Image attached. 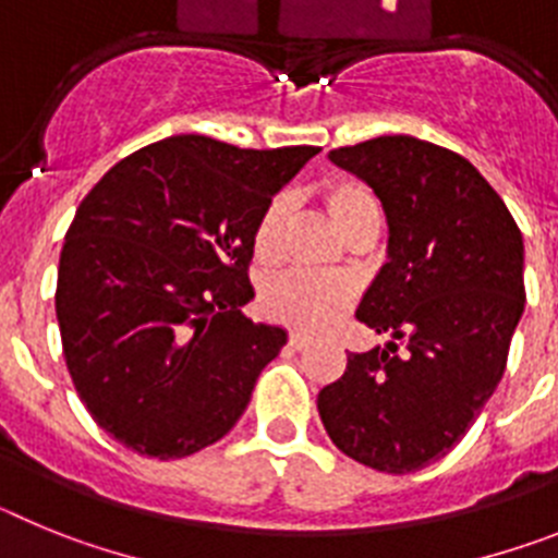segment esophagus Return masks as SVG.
Masks as SVG:
<instances>
[{
    "instance_id": "obj_1",
    "label": "esophagus",
    "mask_w": 558,
    "mask_h": 558,
    "mask_svg": "<svg viewBox=\"0 0 558 558\" xmlns=\"http://www.w3.org/2000/svg\"><path fill=\"white\" fill-rule=\"evenodd\" d=\"M310 343H313V340H310L307 335H299V332H293V335H290V338H288V347L293 349V352H302V349H307Z\"/></svg>"
}]
</instances>
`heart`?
<instances>
[{"instance_id": "b5f03b06", "label": "heart", "mask_w": 558, "mask_h": 558, "mask_svg": "<svg viewBox=\"0 0 558 558\" xmlns=\"http://www.w3.org/2000/svg\"><path fill=\"white\" fill-rule=\"evenodd\" d=\"M324 206L329 218L354 243L363 234H377L379 220H383V206L379 198L360 181H332L324 190ZM290 220V201L284 195H276L263 206L254 226V254L256 259L270 263L282 251L284 231ZM352 282L347 279H318L307 274H279L265 279L259 288V310L270 322L284 324L299 332H324L332 324H338L347 310L354 304Z\"/></svg>"}]
</instances>
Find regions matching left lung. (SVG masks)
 I'll use <instances>...</instances> for the list:
<instances>
[{"label": "left lung", "mask_w": 558, "mask_h": 558, "mask_svg": "<svg viewBox=\"0 0 558 558\" xmlns=\"http://www.w3.org/2000/svg\"><path fill=\"white\" fill-rule=\"evenodd\" d=\"M329 159L386 209L388 263L357 322L393 340L349 354L318 413L343 456L408 475L466 436L506 372L525 307L522 234L489 181L447 147L377 136Z\"/></svg>", "instance_id": "8db88e82"}]
</instances>
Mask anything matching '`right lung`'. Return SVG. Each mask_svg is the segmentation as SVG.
<instances>
[{"mask_svg": "<svg viewBox=\"0 0 558 558\" xmlns=\"http://www.w3.org/2000/svg\"><path fill=\"white\" fill-rule=\"evenodd\" d=\"M318 147L184 133L131 153L77 206L56 313L75 391L140 456L184 458L243 416L284 329L240 313L263 206Z\"/></svg>", "mask_w": 558, "mask_h": 558, "instance_id": "1", "label": "right lung"}]
</instances>
